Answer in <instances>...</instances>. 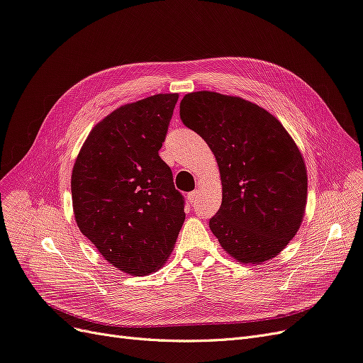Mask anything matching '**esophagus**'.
<instances>
[{"label":"esophagus","instance_id":"esophagus-1","mask_svg":"<svg viewBox=\"0 0 363 363\" xmlns=\"http://www.w3.org/2000/svg\"><path fill=\"white\" fill-rule=\"evenodd\" d=\"M188 200H189V203H191V204H195V201L199 200V191H192V192H189V195H188Z\"/></svg>","mask_w":363,"mask_h":363}]
</instances>
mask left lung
I'll use <instances>...</instances> for the list:
<instances>
[{"label": "left lung", "instance_id": "obj_1", "mask_svg": "<svg viewBox=\"0 0 363 363\" xmlns=\"http://www.w3.org/2000/svg\"><path fill=\"white\" fill-rule=\"evenodd\" d=\"M182 123L216 157L223 203L208 225L242 263L265 262L289 244L303 221L307 174L300 150L265 108L216 92H192L180 103Z\"/></svg>", "mask_w": 363, "mask_h": 363}]
</instances>
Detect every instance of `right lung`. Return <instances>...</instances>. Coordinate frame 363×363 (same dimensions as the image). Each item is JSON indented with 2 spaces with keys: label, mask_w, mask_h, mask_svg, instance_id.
<instances>
[{
  "label": "right lung",
  "mask_w": 363,
  "mask_h": 363,
  "mask_svg": "<svg viewBox=\"0 0 363 363\" xmlns=\"http://www.w3.org/2000/svg\"><path fill=\"white\" fill-rule=\"evenodd\" d=\"M177 94H159L116 108L87 136L71 179L77 225L121 271L159 269L184 221V199L159 150Z\"/></svg>",
  "instance_id": "add662e5"
}]
</instances>
